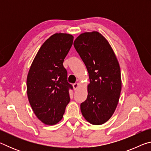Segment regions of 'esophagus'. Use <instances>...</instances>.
<instances>
[{
	"label": "esophagus",
	"mask_w": 151,
	"mask_h": 151,
	"mask_svg": "<svg viewBox=\"0 0 151 151\" xmlns=\"http://www.w3.org/2000/svg\"><path fill=\"white\" fill-rule=\"evenodd\" d=\"M73 86L74 90H76V89H77V88H78V87L79 84H78V83H74V84H73Z\"/></svg>",
	"instance_id": "34e87169"
}]
</instances>
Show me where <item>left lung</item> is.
<instances>
[{"mask_svg": "<svg viewBox=\"0 0 151 151\" xmlns=\"http://www.w3.org/2000/svg\"><path fill=\"white\" fill-rule=\"evenodd\" d=\"M74 47L88 70V96L81 111L90 123L100 125L113 114L121 91V70L111 45L103 35L93 31L78 36Z\"/></svg>", "mask_w": 151, "mask_h": 151, "instance_id": "1", "label": "left lung"}]
</instances>
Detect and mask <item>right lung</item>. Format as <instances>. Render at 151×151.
Here are the masks:
<instances>
[{"mask_svg": "<svg viewBox=\"0 0 151 151\" xmlns=\"http://www.w3.org/2000/svg\"><path fill=\"white\" fill-rule=\"evenodd\" d=\"M73 36L56 33L38 51L27 76V95L36 116L45 124L63 119L70 101L67 71L63 62L73 42Z\"/></svg>", "mask_w": 151, "mask_h": 151, "instance_id": "1", "label": "right lung"}]
</instances>
